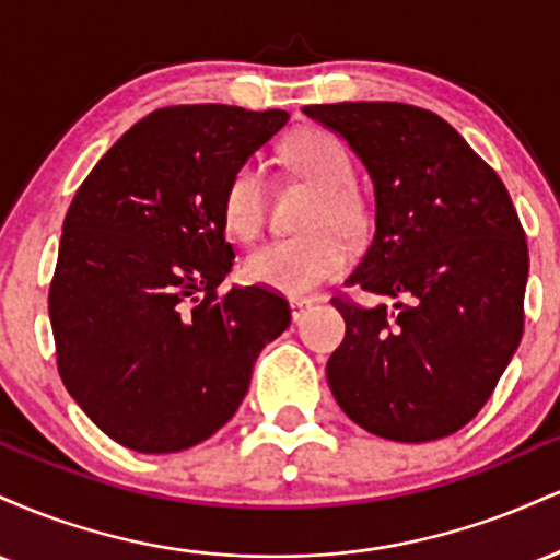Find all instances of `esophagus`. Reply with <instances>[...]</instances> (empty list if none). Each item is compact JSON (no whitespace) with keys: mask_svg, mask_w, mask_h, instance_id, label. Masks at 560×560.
Instances as JSON below:
<instances>
[{"mask_svg":"<svg viewBox=\"0 0 560 560\" xmlns=\"http://www.w3.org/2000/svg\"><path fill=\"white\" fill-rule=\"evenodd\" d=\"M289 307H292V318L302 320V318H305V313L313 307V302L305 300V298H292V300H289Z\"/></svg>","mask_w":560,"mask_h":560,"instance_id":"34e87169","label":"esophagus"}]
</instances>
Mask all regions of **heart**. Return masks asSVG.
<instances>
[{"mask_svg": "<svg viewBox=\"0 0 560 560\" xmlns=\"http://www.w3.org/2000/svg\"><path fill=\"white\" fill-rule=\"evenodd\" d=\"M287 163L318 186L305 226L298 236H276L249 249L242 260L244 279L273 292L302 298L347 262L345 236H361L369 226V205L355 189V165L350 152L334 133L307 128L289 139ZM266 215V184L258 163H242L231 173L223 191V221L231 234L253 240Z\"/></svg>", "mask_w": 560, "mask_h": 560, "instance_id": "heart-1", "label": "heart"}]
</instances>
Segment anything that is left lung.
Returning <instances> with one entry per match:
<instances>
[{
	"label": "left lung",
	"mask_w": 560,
	"mask_h": 560,
	"mask_svg": "<svg viewBox=\"0 0 560 560\" xmlns=\"http://www.w3.org/2000/svg\"><path fill=\"white\" fill-rule=\"evenodd\" d=\"M374 184V240L345 281L392 307L334 298L347 331L326 363L365 432L432 442L490 400L524 331V229L500 176L440 115L402 102L302 107Z\"/></svg>",
	"instance_id": "1"
}]
</instances>
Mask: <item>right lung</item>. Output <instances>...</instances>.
<instances>
[{
	"instance_id": "add662e5",
	"label": "right lung",
	"mask_w": 560,
	"mask_h": 560,
	"mask_svg": "<svg viewBox=\"0 0 560 560\" xmlns=\"http://www.w3.org/2000/svg\"><path fill=\"white\" fill-rule=\"evenodd\" d=\"M284 110L176 105L120 137L62 223L49 320L62 384L137 453H178L236 413L289 305L262 287H218L234 268L223 191L287 126Z\"/></svg>"
}]
</instances>
